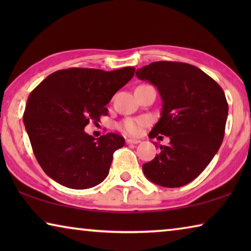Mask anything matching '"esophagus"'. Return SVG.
Listing matches in <instances>:
<instances>
[{
    "label": "esophagus",
    "instance_id": "34e87169",
    "mask_svg": "<svg viewBox=\"0 0 251 251\" xmlns=\"http://www.w3.org/2000/svg\"><path fill=\"white\" fill-rule=\"evenodd\" d=\"M126 143H127V144H139V143H141V141H139V139L128 138V139H126Z\"/></svg>",
    "mask_w": 251,
    "mask_h": 251
}]
</instances>
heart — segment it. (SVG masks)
Here are the masks:
<instances>
[{"label":"heart","mask_w":251,"mask_h":251,"mask_svg":"<svg viewBox=\"0 0 251 251\" xmlns=\"http://www.w3.org/2000/svg\"><path fill=\"white\" fill-rule=\"evenodd\" d=\"M150 124V121L145 117L138 118H126V120L120 123L118 128L123 133L129 136H139L143 133L144 127Z\"/></svg>","instance_id":"b5f03b06"}]
</instances>
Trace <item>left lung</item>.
<instances>
[{"instance_id":"1","label":"left lung","mask_w":251,"mask_h":251,"mask_svg":"<svg viewBox=\"0 0 251 251\" xmlns=\"http://www.w3.org/2000/svg\"><path fill=\"white\" fill-rule=\"evenodd\" d=\"M136 76L155 85L163 100L160 120L148 136L171 139L143 165V172L159 186L187 185L201 175L223 143L228 116L223 88L201 69L181 62L151 63Z\"/></svg>"}]
</instances>
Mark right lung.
<instances>
[{"label": "right lung", "mask_w": 251, "mask_h": 251, "mask_svg": "<svg viewBox=\"0 0 251 251\" xmlns=\"http://www.w3.org/2000/svg\"><path fill=\"white\" fill-rule=\"evenodd\" d=\"M134 67L105 72L72 67L49 75L29 94L23 115L40 166L58 184L73 189L99 185L108 175L122 136L95 139L84 131L107 115L106 105L134 76Z\"/></svg>", "instance_id": "right-lung-1"}]
</instances>
